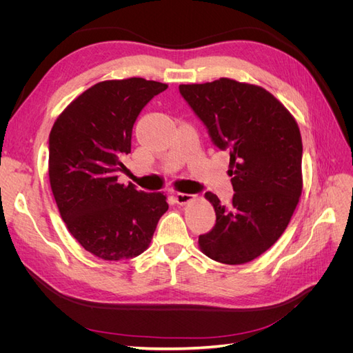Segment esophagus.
I'll return each mask as SVG.
<instances>
[{
  "mask_svg": "<svg viewBox=\"0 0 353 353\" xmlns=\"http://www.w3.org/2000/svg\"><path fill=\"white\" fill-rule=\"evenodd\" d=\"M175 201L178 205H185V203L191 201L194 199V194H187V193H175Z\"/></svg>",
  "mask_w": 353,
  "mask_h": 353,
  "instance_id": "1",
  "label": "esophagus"
}]
</instances>
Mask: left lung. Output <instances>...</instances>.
<instances>
[{"label": "left lung", "instance_id": "obj_1", "mask_svg": "<svg viewBox=\"0 0 353 353\" xmlns=\"http://www.w3.org/2000/svg\"><path fill=\"white\" fill-rule=\"evenodd\" d=\"M179 94L206 126L213 145L230 153L234 196L216 194L213 228L199 236L210 259L240 265L281 237L302 194V137L293 116L266 90L228 78L179 85Z\"/></svg>", "mask_w": 353, "mask_h": 353}]
</instances>
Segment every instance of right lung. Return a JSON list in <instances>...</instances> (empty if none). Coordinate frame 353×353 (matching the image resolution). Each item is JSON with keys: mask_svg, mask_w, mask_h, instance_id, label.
Here are the masks:
<instances>
[{"mask_svg": "<svg viewBox=\"0 0 353 353\" xmlns=\"http://www.w3.org/2000/svg\"><path fill=\"white\" fill-rule=\"evenodd\" d=\"M166 83L104 81L73 100L52 125L48 175L61 219L85 250L104 261L131 259L150 244L168 210L162 193L117 183L126 172L138 114Z\"/></svg>", "mask_w": 353, "mask_h": 353, "instance_id": "obj_1", "label": "right lung"}]
</instances>
